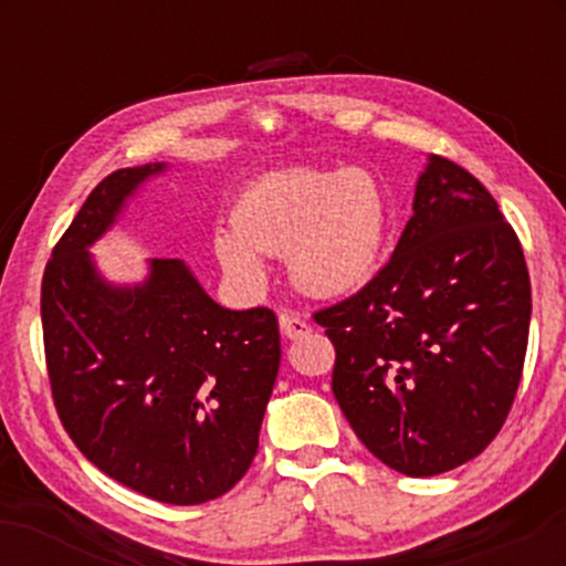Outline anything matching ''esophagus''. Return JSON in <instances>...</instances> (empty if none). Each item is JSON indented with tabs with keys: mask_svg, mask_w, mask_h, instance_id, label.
<instances>
[{
	"mask_svg": "<svg viewBox=\"0 0 566 566\" xmlns=\"http://www.w3.org/2000/svg\"><path fill=\"white\" fill-rule=\"evenodd\" d=\"M279 327H282V335L287 337V340H301V337L311 333V324L295 314L279 316Z\"/></svg>",
	"mask_w": 566,
	"mask_h": 566,
	"instance_id": "obj_1",
	"label": "esophagus"
}]
</instances>
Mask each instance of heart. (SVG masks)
Here are the masks:
<instances>
[{
	"instance_id": "1",
	"label": "heart",
	"mask_w": 566,
	"mask_h": 566,
	"mask_svg": "<svg viewBox=\"0 0 566 566\" xmlns=\"http://www.w3.org/2000/svg\"><path fill=\"white\" fill-rule=\"evenodd\" d=\"M231 231L212 239L218 263L247 290L263 287L261 255L287 258L290 276L308 295L365 287L382 261L391 226L386 188L369 170L271 172L242 188Z\"/></svg>"
}]
</instances>
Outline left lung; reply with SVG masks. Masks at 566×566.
<instances>
[{
    "label": "left lung",
    "instance_id": "8db88e82",
    "mask_svg": "<svg viewBox=\"0 0 566 566\" xmlns=\"http://www.w3.org/2000/svg\"><path fill=\"white\" fill-rule=\"evenodd\" d=\"M530 316L516 231L469 170L431 154L391 261L314 319L335 346L333 394L361 444L405 476H437L503 428Z\"/></svg>",
    "mask_w": 566,
    "mask_h": 566
}]
</instances>
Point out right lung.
<instances>
[{"mask_svg":"<svg viewBox=\"0 0 566 566\" xmlns=\"http://www.w3.org/2000/svg\"><path fill=\"white\" fill-rule=\"evenodd\" d=\"M165 161L93 188L42 276L44 356L57 418L106 476L170 505H199L250 469L282 343L269 308L229 311L184 261L151 258L112 284L90 247Z\"/></svg>","mask_w":566,"mask_h":566,"instance_id":"add662e5","label":"right lung"}]
</instances>
